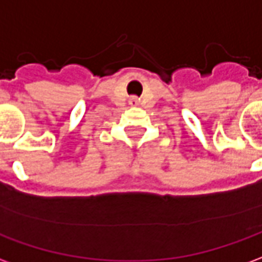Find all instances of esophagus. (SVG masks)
<instances>
[{
  "instance_id": "1",
  "label": "esophagus",
  "mask_w": 262,
  "mask_h": 262,
  "mask_svg": "<svg viewBox=\"0 0 262 262\" xmlns=\"http://www.w3.org/2000/svg\"><path fill=\"white\" fill-rule=\"evenodd\" d=\"M130 102H136V99H135V98H132V99H130Z\"/></svg>"
}]
</instances>
